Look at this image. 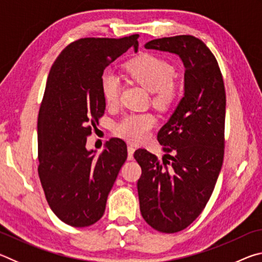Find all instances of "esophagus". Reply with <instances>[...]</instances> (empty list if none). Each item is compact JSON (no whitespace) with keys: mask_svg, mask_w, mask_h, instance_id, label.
I'll use <instances>...</instances> for the list:
<instances>
[{"mask_svg":"<svg viewBox=\"0 0 262 262\" xmlns=\"http://www.w3.org/2000/svg\"><path fill=\"white\" fill-rule=\"evenodd\" d=\"M127 151H128V159H129V161H132V159L134 158L135 148L133 147V145H128V148H127Z\"/></svg>","mask_w":262,"mask_h":262,"instance_id":"1","label":"esophagus"}]
</instances>
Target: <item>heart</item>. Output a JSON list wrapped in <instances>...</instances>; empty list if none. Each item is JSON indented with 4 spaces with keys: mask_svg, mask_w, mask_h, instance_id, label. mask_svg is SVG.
<instances>
[{
    "mask_svg": "<svg viewBox=\"0 0 262 262\" xmlns=\"http://www.w3.org/2000/svg\"><path fill=\"white\" fill-rule=\"evenodd\" d=\"M126 69L134 81L152 92V101L158 107L165 108L173 103L177 97V85L173 81L176 70L167 61L151 54H143L128 62ZM101 92L107 105L118 103L121 83L117 75L104 73L101 77ZM155 123L156 119L152 114L130 113L114 126V132L133 143H141L148 139Z\"/></svg>",
    "mask_w": 262,
    "mask_h": 262,
    "instance_id": "heart-1",
    "label": "heart"
}]
</instances>
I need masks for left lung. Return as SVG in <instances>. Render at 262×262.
<instances>
[{
    "label": "left lung",
    "instance_id": "left-lung-1",
    "mask_svg": "<svg viewBox=\"0 0 262 262\" xmlns=\"http://www.w3.org/2000/svg\"><path fill=\"white\" fill-rule=\"evenodd\" d=\"M144 47L178 55L185 67L184 97L157 135L167 152L163 162L145 149L134 154L142 168V217L157 231L174 233L193 223L214 190L224 157L227 97L219 63L200 39L176 35Z\"/></svg>",
    "mask_w": 262,
    "mask_h": 262
}]
</instances>
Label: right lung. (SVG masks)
Here are the masks:
<instances>
[{"label": "right lung", "instance_id": "add662e5", "mask_svg": "<svg viewBox=\"0 0 262 262\" xmlns=\"http://www.w3.org/2000/svg\"><path fill=\"white\" fill-rule=\"evenodd\" d=\"M137 38L78 39L60 53L48 75L38 115V173L51 209L72 227L101 219L127 159L120 139L106 142L98 156L85 144L105 112L104 70L130 47L137 52Z\"/></svg>", "mask_w": 262, "mask_h": 262}]
</instances>
